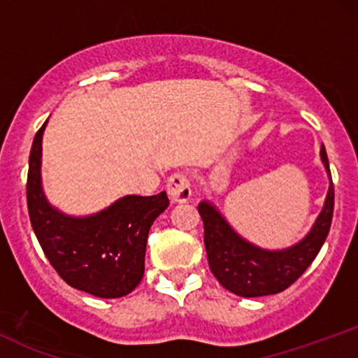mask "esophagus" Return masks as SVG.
<instances>
[{
  "label": "esophagus",
  "instance_id": "1",
  "mask_svg": "<svg viewBox=\"0 0 358 358\" xmlns=\"http://www.w3.org/2000/svg\"><path fill=\"white\" fill-rule=\"evenodd\" d=\"M166 192L170 195L171 202H188L192 196V185L190 178L185 173H175L168 178Z\"/></svg>",
  "mask_w": 358,
  "mask_h": 358
}]
</instances>
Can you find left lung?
<instances>
[{
  "instance_id": "obj_1",
  "label": "left lung",
  "mask_w": 358,
  "mask_h": 358,
  "mask_svg": "<svg viewBox=\"0 0 358 358\" xmlns=\"http://www.w3.org/2000/svg\"><path fill=\"white\" fill-rule=\"evenodd\" d=\"M322 159L331 178L324 146H322ZM334 205L335 190L331 182L327 202L311 232L293 248L269 252L242 241L212 205L202 202L199 212L203 220L208 268L217 281L237 296L256 298L281 293L305 273L322 249L330 232Z\"/></svg>"
}]
</instances>
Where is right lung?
Returning a JSON list of instances; mask_svg holds the SVG:
<instances>
[{
  "instance_id": "obj_1",
  "label": "right lung",
  "mask_w": 358,
  "mask_h": 358,
  "mask_svg": "<svg viewBox=\"0 0 358 358\" xmlns=\"http://www.w3.org/2000/svg\"><path fill=\"white\" fill-rule=\"evenodd\" d=\"M45 124L35 134L27 178L28 215L36 239L69 286L99 298L126 296L141 282L148 232L170 200L165 192L127 195L87 219H72L52 208L40 185Z\"/></svg>"
}]
</instances>
